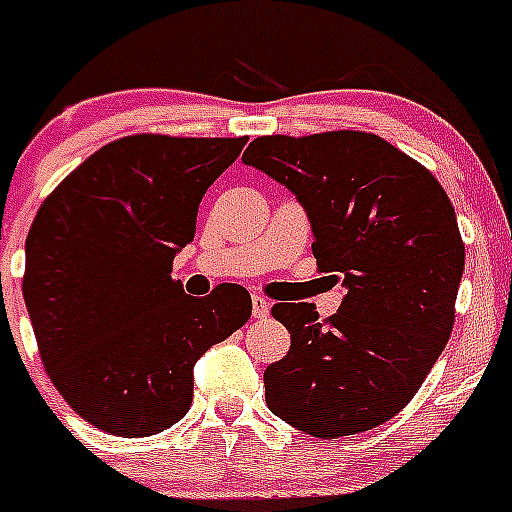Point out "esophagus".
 <instances>
[{"label":"esophagus","instance_id":"obj_1","mask_svg":"<svg viewBox=\"0 0 512 512\" xmlns=\"http://www.w3.org/2000/svg\"><path fill=\"white\" fill-rule=\"evenodd\" d=\"M269 300H266V297H261V295H253L251 297V315L256 320H264L266 315H269Z\"/></svg>","mask_w":512,"mask_h":512}]
</instances>
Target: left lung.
I'll use <instances>...</instances> for the list:
<instances>
[{"label": "left lung", "mask_w": 512, "mask_h": 512, "mask_svg": "<svg viewBox=\"0 0 512 512\" xmlns=\"http://www.w3.org/2000/svg\"><path fill=\"white\" fill-rule=\"evenodd\" d=\"M243 161L297 194L312 256L346 297L318 320L310 302H277L287 356L264 372L266 405L315 438L372 431L420 390L454 328L464 241L449 194L374 133L261 135Z\"/></svg>", "instance_id": "left-lung-1"}]
</instances>
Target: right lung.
I'll use <instances>...</instances> for the list:
<instances>
[{"mask_svg":"<svg viewBox=\"0 0 512 512\" xmlns=\"http://www.w3.org/2000/svg\"><path fill=\"white\" fill-rule=\"evenodd\" d=\"M243 138H117L40 205L25 243V295L45 374L99 431L143 438L192 405V369L251 318L241 284L207 297L171 279L207 187Z\"/></svg>","mask_w":512,"mask_h":512,"instance_id":"obj_1","label":"right lung"}]
</instances>
